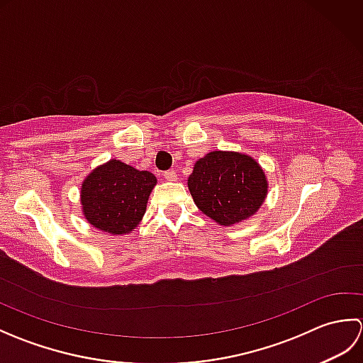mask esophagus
Wrapping results in <instances>:
<instances>
[{"mask_svg": "<svg viewBox=\"0 0 363 363\" xmlns=\"http://www.w3.org/2000/svg\"><path fill=\"white\" fill-rule=\"evenodd\" d=\"M164 177H165L167 181H176L177 179V174H176L174 169H168V172L164 173Z\"/></svg>", "mask_w": 363, "mask_h": 363, "instance_id": "1", "label": "esophagus"}]
</instances>
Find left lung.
Listing matches in <instances>:
<instances>
[{
  "label": "left lung",
  "mask_w": 363,
  "mask_h": 363,
  "mask_svg": "<svg viewBox=\"0 0 363 363\" xmlns=\"http://www.w3.org/2000/svg\"><path fill=\"white\" fill-rule=\"evenodd\" d=\"M187 184L198 209L223 226L252 217L268 191L259 162L235 151L206 154L196 160Z\"/></svg>",
  "instance_id": "1"
}]
</instances>
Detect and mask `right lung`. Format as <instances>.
Masks as SVG:
<instances>
[{
  "label": "right lung",
  "mask_w": 363,
  "mask_h": 363,
  "mask_svg": "<svg viewBox=\"0 0 363 363\" xmlns=\"http://www.w3.org/2000/svg\"><path fill=\"white\" fill-rule=\"evenodd\" d=\"M156 176L111 159L81 186L82 213L91 226L112 235L129 234L142 221Z\"/></svg>",
  "instance_id": "add662e5"
}]
</instances>
